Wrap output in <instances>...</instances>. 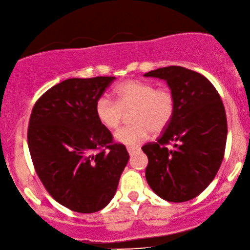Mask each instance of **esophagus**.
I'll list each match as a JSON object with an SVG mask.
<instances>
[{
    "mask_svg": "<svg viewBox=\"0 0 250 250\" xmlns=\"http://www.w3.org/2000/svg\"><path fill=\"white\" fill-rule=\"evenodd\" d=\"M127 150H128V153L130 154V156H132V154H134L135 152H137V151H140V148L138 147H127Z\"/></svg>",
    "mask_w": 250,
    "mask_h": 250,
    "instance_id": "1",
    "label": "esophagus"
}]
</instances>
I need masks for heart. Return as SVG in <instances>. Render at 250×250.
Returning a JSON list of instances; mask_svg holds the SVG:
<instances>
[{
    "label": "heart",
    "mask_w": 250,
    "mask_h": 250,
    "mask_svg": "<svg viewBox=\"0 0 250 250\" xmlns=\"http://www.w3.org/2000/svg\"><path fill=\"white\" fill-rule=\"evenodd\" d=\"M118 100L102 96L96 103V115L104 127L115 130L125 112H130V125L116 131L119 143L134 147L146 141L150 132L160 134L175 113V97L168 87H156L145 81H128L116 87Z\"/></svg>",
    "instance_id": "obj_1"
}]
</instances>
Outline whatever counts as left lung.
Returning <instances> with one entry per match:
<instances>
[{
	"label": "left lung",
	"instance_id": "1",
	"mask_svg": "<svg viewBox=\"0 0 250 250\" xmlns=\"http://www.w3.org/2000/svg\"><path fill=\"white\" fill-rule=\"evenodd\" d=\"M166 81L175 97L172 121L157 142L143 145L151 189L163 200H192L212 182L222 165L227 120L219 93L203 75L178 65L148 71ZM173 144V148L166 147Z\"/></svg>",
	"mask_w": 250,
	"mask_h": 250
}]
</instances>
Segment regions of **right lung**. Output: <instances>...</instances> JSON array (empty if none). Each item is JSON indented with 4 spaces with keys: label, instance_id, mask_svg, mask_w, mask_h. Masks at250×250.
<instances>
[{
    "label": "right lung",
    "instance_id": "1",
    "mask_svg": "<svg viewBox=\"0 0 250 250\" xmlns=\"http://www.w3.org/2000/svg\"><path fill=\"white\" fill-rule=\"evenodd\" d=\"M114 80L69 78L46 91L31 113L27 143L37 174L56 202L76 212L104 209L129 160L96 115L97 100Z\"/></svg>",
    "mask_w": 250,
    "mask_h": 250
}]
</instances>
